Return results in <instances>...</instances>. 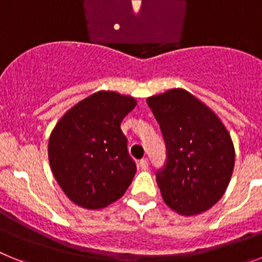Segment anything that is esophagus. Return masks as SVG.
<instances>
[{"mask_svg":"<svg viewBox=\"0 0 262 262\" xmlns=\"http://www.w3.org/2000/svg\"><path fill=\"white\" fill-rule=\"evenodd\" d=\"M139 166L142 169H148V159H142L140 161H139Z\"/></svg>","mask_w":262,"mask_h":262,"instance_id":"obj_1","label":"esophagus"}]
</instances>
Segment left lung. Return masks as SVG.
Wrapping results in <instances>:
<instances>
[{
	"label": "left lung",
	"instance_id": "obj_1",
	"mask_svg": "<svg viewBox=\"0 0 262 262\" xmlns=\"http://www.w3.org/2000/svg\"><path fill=\"white\" fill-rule=\"evenodd\" d=\"M147 103L165 142V164L156 170L164 202L182 215L209 210L226 191L235 164L226 127L186 90H168Z\"/></svg>",
	"mask_w": 262,
	"mask_h": 262
}]
</instances>
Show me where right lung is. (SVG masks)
Here are the masks:
<instances>
[{
	"label": "right lung",
	"mask_w": 262,
	"mask_h": 262,
	"mask_svg": "<svg viewBox=\"0 0 262 262\" xmlns=\"http://www.w3.org/2000/svg\"><path fill=\"white\" fill-rule=\"evenodd\" d=\"M135 106L133 97L98 92L59 120L51 134L48 157L57 184L72 202L103 209L127 190L136 163L120 123Z\"/></svg>",
	"instance_id": "add662e5"
}]
</instances>
